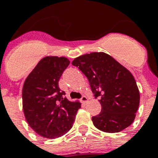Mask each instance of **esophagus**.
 <instances>
[{
    "mask_svg": "<svg viewBox=\"0 0 158 158\" xmlns=\"http://www.w3.org/2000/svg\"><path fill=\"white\" fill-rule=\"evenodd\" d=\"M87 100H88V99H87V97H86L85 95H83V96H82L81 99H80V101L83 103V104H86L87 102Z\"/></svg>",
    "mask_w": 158,
    "mask_h": 158,
    "instance_id": "1",
    "label": "esophagus"
}]
</instances>
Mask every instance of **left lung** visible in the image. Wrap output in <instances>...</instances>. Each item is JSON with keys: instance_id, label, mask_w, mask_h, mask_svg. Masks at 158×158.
I'll list each match as a JSON object with an SVG mask.
<instances>
[{"instance_id": "1", "label": "left lung", "mask_w": 158, "mask_h": 158, "mask_svg": "<svg viewBox=\"0 0 158 158\" xmlns=\"http://www.w3.org/2000/svg\"><path fill=\"white\" fill-rule=\"evenodd\" d=\"M72 65L85 75L95 98H99L101 112L91 118L95 128L113 133L132 124L140 93L130 71L104 52L83 54Z\"/></svg>"}]
</instances>
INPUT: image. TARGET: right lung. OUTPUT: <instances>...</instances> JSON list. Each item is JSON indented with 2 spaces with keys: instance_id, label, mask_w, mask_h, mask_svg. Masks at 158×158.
Here are the masks:
<instances>
[{
  "instance_id": "right-lung-1",
  "label": "right lung",
  "mask_w": 158,
  "mask_h": 158,
  "mask_svg": "<svg viewBox=\"0 0 158 158\" xmlns=\"http://www.w3.org/2000/svg\"><path fill=\"white\" fill-rule=\"evenodd\" d=\"M70 64L64 57H45L26 78L22 89L23 111L28 124L38 135L54 139L67 133L75 121L79 102H71L59 81Z\"/></svg>"
}]
</instances>
